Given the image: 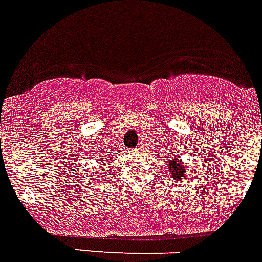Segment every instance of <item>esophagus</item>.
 Segmentation results:
<instances>
[{"label": "esophagus", "instance_id": "obj_1", "mask_svg": "<svg viewBox=\"0 0 262 262\" xmlns=\"http://www.w3.org/2000/svg\"><path fill=\"white\" fill-rule=\"evenodd\" d=\"M141 146H144V142H140V146H138V149H141Z\"/></svg>", "mask_w": 262, "mask_h": 262}]
</instances>
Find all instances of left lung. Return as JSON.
<instances>
[{"label":"left lung","mask_w":262,"mask_h":262,"mask_svg":"<svg viewBox=\"0 0 262 262\" xmlns=\"http://www.w3.org/2000/svg\"><path fill=\"white\" fill-rule=\"evenodd\" d=\"M169 172L172 173V179L179 180L180 177H182V172L185 170V169L181 168V165H180V157H173L169 158Z\"/></svg>","instance_id":"8db88e82"}]
</instances>
